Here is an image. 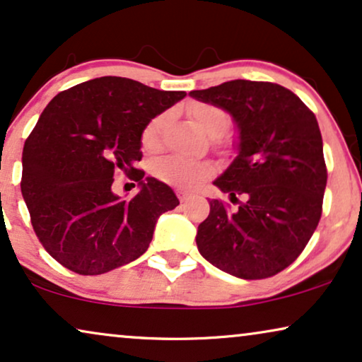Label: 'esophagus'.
<instances>
[{
    "mask_svg": "<svg viewBox=\"0 0 362 362\" xmlns=\"http://www.w3.org/2000/svg\"><path fill=\"white\" fill-rule=\"evenodd\" d=\"M177 197L178 199H180V202L182 204H184V202H187L192 197V194H189V192H185V190H177Z\"/></svg>",
    "mask_w": 362,
    "mask_h": 362,
    "instance_id": "34e87169",
    "label": "esophagus"
}]
</instances>
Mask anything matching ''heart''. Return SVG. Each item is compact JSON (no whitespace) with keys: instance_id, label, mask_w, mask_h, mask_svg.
<instances>
[{"instance_id":"heart-1","label":"heart","mask_w":362,"mask_h":362,"mask_svg":"<svg viewBox=\"0 0 362 362\" xmlns=\"http://www.w3.org/2000/svg\"><path fill=\"white\" fill-rule=\"evenodd\" d=\"M190 115L197 124V127L205 134H223L228 125V117L223 110L211 104H195L190 107ZM167 115H157L146 125L142 131V147L148 152H156L160 147V134L165 124ZM210 163L194 160L182 156H165L157 158L152 163V173L158 180L165 182L168 185L180 187V189H192L199 185L204 178L210 175Z\"/></svg>"}]
</instances>
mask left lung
I'll return each instance as SVG.
<instances>
[{
  "instance_id": "8db88e82",
  "label": "left lung",
  "mask_w": 362,
  "mask_h": 362,
  "mask_svg": "<svg viewBox=\"0 0 362 362\" xmlns=\"http://www.w3.org/2000/svg\"><path fill=\"white\" fill-rule=\"evenodd\" d=\"M190 95L237 124L238 156L214 185L231 202L245 200L235 211L210 200L199 252L233 276H273L300 257L321 218L327 172L315 114L273 83L235 79Z\"/></svg>"
}]
</instances>
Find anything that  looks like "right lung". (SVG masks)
<instances>
[{"instance_id":"right-lung-1","label":"right lung","mask_w":362,"mask_h":362,"mask_svg":"<svg viewBox=\"0 0 362 362\" xmlns=\"http://www.w3.org/2000/svg\"><path fill=\"white\" fill-rule=\"evenodd\" d=\"M185 95L104 76L46 105L24 142L21 194L37 238L62 267L103 274L147 252L158 216L178 199L134 165L142 158L146 125ZM117 170L139 184L132 201L110 189Z\"/></svg>"}]
</instances>
